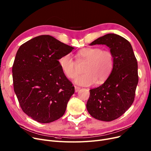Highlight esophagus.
I'll use <instances>...</instances> for the list:
<instances>
[{"instance_id":"1","label":"esophagus","mask_w":151,"mask_h":151,"mask_svg":"<svg viewBox=\"0 0 151 151\" xmlns=\"http://www.w3.org/2000/svg\"><path fill=\"white\" fill-rule=\"evenodd\" d=\"M80 89H81V88H80V87H78V86H75V92H76V93H77V92L79 91V90H80Z\"/></svg>"}]
</instances>
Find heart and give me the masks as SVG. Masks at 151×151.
Listing matches in <instances>:
<instances>
[{"label":"heart","mask_w":151,"mask_h":151,"mask_svg":"<svg viewBox=\"0 0 151 151\" xmlns=\"http://www.w3.org/2000/svg\"><path fill=\"white\" fill-rule=\"evenodd\" d=\"M78 61L85 60L87 63L83 68L84 73L78 75L74 81L81 86H90L96 82L102 84L112 71L114 65V55L109 50L100 47H84L77 53ZM60 67L68 78H73L77 74L76 62L71 54L62 55L58 60Z\"/></svg>","instance_id":"b5f03b06"}]
</instances>
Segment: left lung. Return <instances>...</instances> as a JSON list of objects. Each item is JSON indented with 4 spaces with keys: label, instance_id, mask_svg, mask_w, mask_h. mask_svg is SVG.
Here are the masks:
<instances>
[{
    "label": "left lung",
    "instance_id": "left-lung-1",
    "mask_svg": "<svg viewBox=\"0 0 151 151\" xmlns=\"http://www.w3.org/2000/svg\"><path fill=\"white\" fill-rule=\"evenodd\" d=\"M104 44L110 48L114 65L104 83L89 90L86 108L94 119L110 122L122 116L133 103L138 83L137 62L132 45L119 35L107 34L90 44Z\"/></svg>",
    "mask_w": 151,
    "mask_h": 151
}]
</instances>
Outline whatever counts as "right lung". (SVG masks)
<instances>
[{
    "instance_id": "add662e5",
    "label": "right lung",
    "mask_w": 151,
    "mask_h": 151,
    "mask_svg": "<svg viewBox=\"0 0 151 151\" xmlns=\"http://www.w3.org/2000/svg\"><path fill=\"white\" fill-rule=\"evenodd\" d=\"M74 47L49 35L23 44L12 67L14 91L23 112L39 123L62 117L75 87L65 75L59 58Z\"/></svg>"
}]
</instances>
